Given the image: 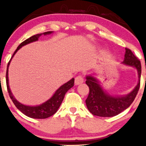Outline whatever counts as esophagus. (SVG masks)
<instances>
[{"instance_id": "1", "label": "esophagus", "mask_w": 146, "mask_h": 146, "mask_svg": "<svg viewBox=\"0 0 146 146\" xmlns=\"http://www.w3.org/2000/svg\"><path fill=\"white\" fill-rule=\"evenodd\" d=\"M84 82V78L82 75H78L75 78V84L79 85Z\"/></svg>"}]
</instances>
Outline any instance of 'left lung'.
Listing matches in <instances>:
<instances>
[{
    "instance_id": "obj_1",
    "label": "left lung",
    "mask_w": 146,
    "mask_h": 146,
    "mask_svg": "<svg viewBox=\"0 0 146 146\" xmlns=\"http://www.w3.org/2000/svg\"><path fill=\"white\" fill-rule=\"evenodd\" d=\"M122 64L136 68L139 75L137 85L132 91L125 96H112L104 90L96 78L91 75L86 77V84L89 87V93L86 100V104L87 108L93 115L103 117L116 116L128 108L135 100L140 87L141 62L131 50L125 48L124 60Z\"/></svg>"
}]
</instances>
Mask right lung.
I'll return each instance as SVG.
<instances>
[{
    "instance_id": "1",
    "label": "right lung",
    "mask_w": 146,
    "mask_h": 146,
    "mask_svg": "<svg viewBox=\"0 0 146 146\" xmlns=\"http://www.w3.org/2000/svg\"><path fill=\"white\" fill-rule=\"evenodd\" d=\"M51 33H53V31H47V32H44L43 33H39V34L34 35V36L30 37L28 39L25 40L24 42H23L18 46L16 51H14L11 60H10L9 62H8L7 68L6 84L7 88V90L8 93H9L10 98L11 99L13 103L14 104V105L16 106V107L18 110H21L22 113L25 114L26 116L31 117V118L46 119L52 116L53 115H54V114L58 111V108H59L60 105H61L66 92H67L70 88H72V87L73 86V85H74V78H72L71 80H69L67 82L65 83L64 84H63L62 86H60L49 100H47L46 102H45L44 103L40 105L35 106H26L20 103L19 102H18L17 100L14 98L12 93H11V90H10L9 86V81H8V68H9L10 62H11V60L12 59V58L14 57V55L16 54V52L18 51V50L20 49L22 46H25V45L29 44V43L37 41L38 40V38H39V37L42 36V34L47 35L51 34Z\"/></svg>"
}]
</instances>
